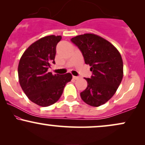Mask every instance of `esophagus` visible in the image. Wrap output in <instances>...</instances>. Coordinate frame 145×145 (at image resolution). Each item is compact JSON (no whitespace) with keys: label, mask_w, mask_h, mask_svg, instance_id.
Returning <instances> with one entry per match:
<instances>
[{"label":"esophagus","mask_w":145,"mask_h":145,"mask_svg":"<svg viewBox=\"0 0 145 145\" xmlns=\"http://www.w3.org/2000/svg\"><path fill=\"white\" fill-rule=\"evenodd\" d=\"M73 78H74V80H78L79 79V77H78V76H73Z\"/></svg>","instance_id":"obj_1"}]
</instances>
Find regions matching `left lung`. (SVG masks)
Returning <instances> with one entry per match:
<instances>
[{"label": "left lung", "mask_w": 145, "mask_h": 145, "mask_svg": "<svg viewBox=\"0 0 145 145\" xmlns=\"http://www.w3.org/2000/svg\"><path fill=\"white\" fill-rule=\"evenodd\" d=\"M91 66V78H84L86 89L80 93L86 104L101 106L114 95L123 76V64L119 52L108 41L97 35L86 33L71 38Z\"/></svg>", "instance_id": "1"}]
</instances>
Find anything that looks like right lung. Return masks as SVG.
I'll use <instances>...</instances> for the list:
<instances>
[{"label": "right lung", "mask_w": 145, "mask_h": 145, "mask_svg": "<svg viewBox=\"0 0 145 145\" xmlns=\"http://www.w3.org/2000/svg\"><path fill=\"white\" fill-rule=\"evenodd\" d=\"M61 36L50 35L36 41L25 50L18 65V77L22 89L35 104L46 107L59 99L65 86L71 81L69 73L53 75L48 72L55 64L56 47Z\"/></svg>", "instance_id": "obj_1"}]
</instances>
